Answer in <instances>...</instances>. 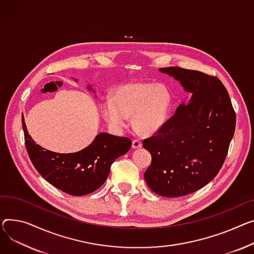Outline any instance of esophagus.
Listing matches in <instances>:
<instances>
[{"label":"esophagus","mask_w":254,"mask_h":254,"mask_svg":"<svg viewBox=\"0 0 254 254\" xmlns=\"http://www.w3.org/2000/svg\"><path fill=\"white\" fill-rule=\"evenodd\" d=\"M131 146L133 149H138V148H141L142 147V142L138 139H134L132 140V143H131Z\"/></svg>","instance_id":"esophagus-1"}]
</instances>
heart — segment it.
<instances>
[{"label": "heart", "mask_w": 254, "mask_h": 254, "mask_svg": "<svg viewBox=\"0 0 254 254\" xmlns=\"http://www.w3.org/2000/svg\"><path fill=\"white\" fill-rule=\"evenodd\" d=\"M172 102L170 90L162 84L129 82L116 89L113 99H105L101 109L111 127L124 128L127 126V117H132L134 128L151 134L166 123Z\"/></svg>", "instance_id": "obj_1"}]
</instances>
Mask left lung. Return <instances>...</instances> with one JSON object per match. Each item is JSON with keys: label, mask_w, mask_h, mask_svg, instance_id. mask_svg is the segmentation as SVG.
<instances>
[{"label": "left lung", "mask_w": 254, "mask_h": 254, "mask_svg": "<svg viewBox=\"0 0 254 254\" xmlns=\"http://www.w3.org/2000/svg\"><path fill=\"white\" fill-rule=\"evenodd\" d=\"M160 71L180 80L192 97L153 136L143 140L152 157L144 178L154 193L180 197L203 188L221 171L235 132L236 113L216 76L178 66Z\"/></svg>", "instance_id": "8db88e82"}]
</instances>
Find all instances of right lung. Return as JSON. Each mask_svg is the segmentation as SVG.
<instances>
[{"mask_svg": "<svg viewBox=\"0 0 254 254\" xmlns=\"http://www.w3.org/2000/svg\"><path fill=\"white\" fill-rule=\"evenodd\" d=\"M22 127L26 151L36 170L48 183L72 196L88 195L98 190L105 183L111 164L131 146L129 138L101 132L91 145L75 153H56L35 143L23 117Z\"/></svg>", "mask_w": 254, "mask_h": 254, "instance_id": "1", "label": "right lung"}]
</instances>
